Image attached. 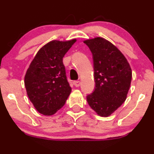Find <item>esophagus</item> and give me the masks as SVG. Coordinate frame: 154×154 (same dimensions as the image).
<instances>
[{
  "mask_svg": "<svg viewBox=\"0 0 154 154\" xmlns=\"http://www.w3.org/2000/svg\"><path fill=\"white\" fill-rule=\"evenodd\" d=\"M80 81L79 80H75L73 82V84H74V85L75 86V87H79V85H80Z\"/></svg>",
  "mask_w": 154,
  "mask_h": 154,
  "instance_id": "obj_1",
  "label": "esophagus"
}]
</instances>
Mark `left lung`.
<instances>
[{
  "label": "left lung",
  "instance_id": "1",
  "mask_svg": "<svg viewBox=\"0 0 154 154\" xmlns=\"http://www.w3.org/2000/svg\"><path fill=\"white\" fill-rule=\"evenodd\" d=\"M93 56L95 89L87 95L92 109L101 116H110L126 100L132 70L126 58L112 43L102 38L84 41Z\"/></svg>",
  "mask_w": 154,
  "mask_h": 154
}]
</instances>
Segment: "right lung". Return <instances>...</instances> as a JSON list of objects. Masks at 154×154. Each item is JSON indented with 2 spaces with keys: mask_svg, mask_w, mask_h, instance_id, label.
<instances>
[{
  "mask_svg": "<svg viewBox=\"0 0 154 154\" xmlns=\"http://www.w3.org/2000/svg\"><path fill=\"white\" fill-rule=\"evenodd\" d=\"M75 39L53 40L37 53L24 77L27 95L35 109L44 115H52L63 106L71 93L63 57Z\"/></svg>",
  "mask_w": 154,
  "mask_h": 154,
  "instance_id": "1",
  "label": "right lung"
}]
</instances>
